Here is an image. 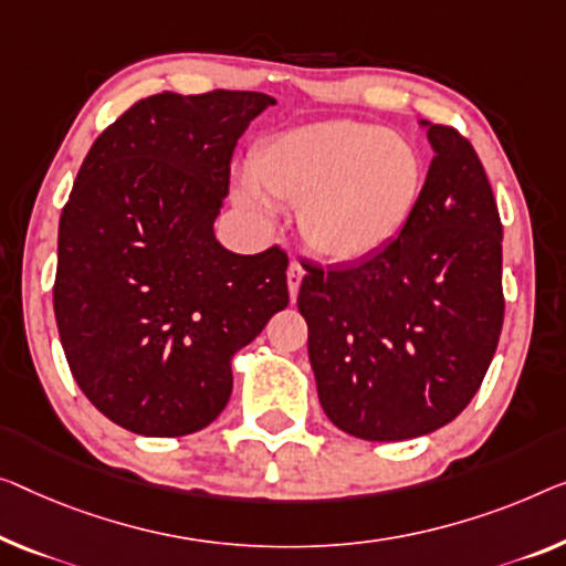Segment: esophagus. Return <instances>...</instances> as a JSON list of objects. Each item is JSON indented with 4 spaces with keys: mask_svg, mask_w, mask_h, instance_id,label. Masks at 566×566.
<instances>
[{
    "mask_svg": "<svg viewBox=\"0 0 566 566\" xmlns=\"http://www.w3.org/2000/svg\"><path fill=\"white\" fill-rule=\"evenodd\" d=\"M302 276H305V269H302L297 261H292L290 269H286V284H290V297L294 302V297H297L300 292V284H302Z\"/></svg>",
    "mask_w": 566,
    "mask_h": 566,
    "instance_id": "obj_1",
    "label": "esophagus"
}]
</instances>
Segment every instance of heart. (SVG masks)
<instances>
[{"instance_id": "obj_1", "label": "heart", "mask_w": 566, "mask_h": 566, "mask_svg": "<svg viewBox=\"0 0 566 566\" xmlns=\"http://www.w3.org/2000/svg\"><path fill=\"white\" fill-rule=\"evenodd\" d=\"M254 184L235 202L269 221V200L297 206L300 233L315 254L353 261L389 243L415 208L421 163L415 147L381 126L325 119L292 126L256 147Z\"/></svg>"}]
</instances>
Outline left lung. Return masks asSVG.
I'll use <instances>...</instances> for the list:
<instances>
[{
    "label": "left lung",
    "mask_w": 566,
    "mask_h": 566,
    "mask_svg": "<svg viewBox=\"0 0 566 566\" xmlns=\"http://www.w3.org/2000/svg\"><path fill=\"white\" fill-rule=\"evenodd\" d=\"M421 126L434 157L399 235L358 264H305L297 297L327 419L370 442L450 424L503 327V226L483 163L452 126Z\"/></svg>",
    "instance_id": "8db88e82"
}]
</instances>
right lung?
Here are the masks:
<instances>
[{"mask_svg":"<svg viewBox=\"0 0 566 566\" xmlns=\"http://www.w3.org/2000/svg\"><path fill=\"white\" fill-rule=\"evenodd\" d=\"M272 104L254 91L142 98L75 177L57 229V333L81 391L134 434L208 427L229 403L233 353L290 305L280 247L241 256L213 233L233 149Z\"/></svg>","mask_w":566,"mask_h":566,"instance_id":"right-lung-1","label":"right lung"}]
</instances>
